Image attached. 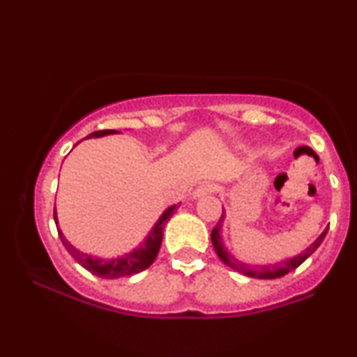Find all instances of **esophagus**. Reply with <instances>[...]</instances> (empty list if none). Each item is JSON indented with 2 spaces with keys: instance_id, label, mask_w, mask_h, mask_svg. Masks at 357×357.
<instances>
[{
  "instance_id": "1",
  "label": "esophagus",
  "mask_w": 357,
  "mask_h": 357,
  "mask_svg": "<svg viewBox=\"0 0 357 357\" xmlns=\"http://www.w3.org/2000/svg\"><path fill=\"white\" fill-rule=\"evenodd\" d=\"M215 192V185L213 183H202L193 190V198H202L210 195V193Z\"/></svg>"
}]
</instances>
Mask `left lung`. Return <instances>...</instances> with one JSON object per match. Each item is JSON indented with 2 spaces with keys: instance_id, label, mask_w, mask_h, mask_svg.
Wrapping results in <instances>:
<instances>
[{
  "instance_id": "8db88e82",
  "label": "left lung",
  "mask_w": 357,
  "mask_h": 357,
  "mask_svg": "<svg viewBox=\"0 0 357 357\" xmlns=\"http://www.w3.org/2000/svg\"><path fill=\"white\" fill-rule=\"evenodd\" d=\"M225 216H226V211L223 208V215H221L218 225H216L211 231L213 248H215V251H216V254H218V257L226 264V266L231 267V269L241 272L243 275L254 277V279H279V277L289 274L290 271L297 269V267L305 261V259H308L314 251H317L318 246H320V244L323 243V239H325V236L328 233V228L323 229V233L318 236V238L314 239L307 249H305V251L297 254V256L285 259V261H280L277 264H264V266L251 267L249 264L239 261V259H236L233 254L228 252V249H226L225 243H223V221H225Z\"/></svg>"
}]
</instances>
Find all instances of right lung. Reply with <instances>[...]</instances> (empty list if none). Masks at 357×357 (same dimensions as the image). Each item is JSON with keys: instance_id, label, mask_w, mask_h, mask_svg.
I'll return each mask as SVG.
<instances>
[{"instance_id": "1", "label": "right lung", "mask_w": 357, "mask_h": 357, "mask_svg": "<svg viewBox=\"0 0 357 357\" xmlns=\"http://www.w3.org/2000/svg\"><path fill=\"white\" fill-rule=\"evenodd\" d=\"M109 134H121V132L114 131V129H106V131H95V132L88 134L85 139L103 137V136H109ZM178 205L180 203L165 208V211L162 213V215L159 216V220L155 221V225L152 226V229L149 231V234L146 236V239L142 241L139 246L134 248L132 251H129L118 257L101 259V257L91 256V254L82 252L80 249H77L75 246H72V244L68 243L67 238L62 233V229L57 228V231H59L60 239H62L63 246H66L67 251L72 254V257L75 259V261L80 264L82 267H85V269L90 271L93 275L103 277V279H118V277L132 275V274H137V272L146 271L147 267H149L151 264L155 261L157 254H159L160 244H162V238H164L165 225H167V221L170 220V216L174 215L175 210H177ZM54 220H55V225L59 226L57 210H54Z\"/></svg>"}]
</instances>
